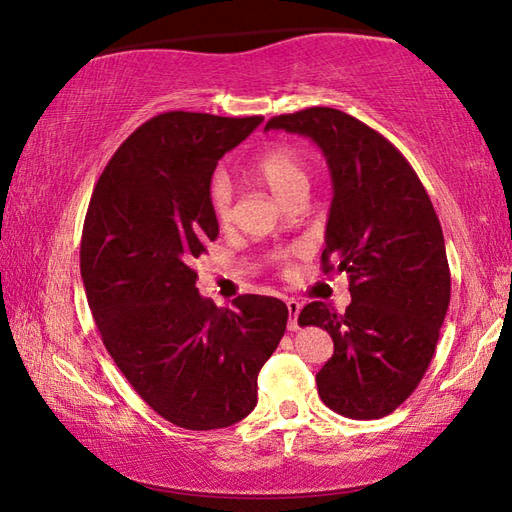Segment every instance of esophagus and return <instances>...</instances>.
Instances as JSON below:
<instances>
[{"label":"esophagus","instance_id":"34e87169","mask_svg":"<svg viewBox=\"0 0 512 512\" xmlns=\"http://www.w3.org/2000/svg\"><path fill=\"white\" fill-rule=\"evenodd\" d=\"M286 306H288V328L295 330L297 328L299 310H302V304H299L297 299H286Z\"/></svg>","mask_w":512,"mask_h":512}]
</instances>
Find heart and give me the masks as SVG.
<instances>
[{"instance_id": "obj_1", "label": "heart", "mask_w": 512, "mask_h": 512, "mask_svg": "<svg viewBox=\"0 0 512 512\" xmlns=\"http://www.w3.org/2000/svg\"><path fill=\"white\" fill-rule=\"evenodd\" d=\"M246 173L273 190V195L282 199L284 204L299 195H308L310 168L306 157L293 146H268L246 166ZM210 210H213L219 226H226L230 222V215H233V186L222 175L215 177L213 184H210ZM293 255L295 250L282 248L275 250L270 259H273V264L286 268Z\"/></svg>"}]
</instances>
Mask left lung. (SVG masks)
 <instances>
[{"mask_svg":"<svg viewBox=\"0 0 512 512\" xmlns=\"http://www.w3.org/2000/svg\"><path fill=\"white\" fill-rule=\"evenodd\" d=\"M270 128L313 139L333 177L322 270L348 275L353 302L342 315L322 302L299 313V326L324 328L335 344L317 393L344 417H386L422 382L450 302L433 202L408 159L342 110L304 108Z\"/></svg>","mask_w":512,"mask_h":512,"instance_id":"obj_1","label":"left lung"}]
</instances>
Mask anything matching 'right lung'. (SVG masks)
<instances>
[{
    "label": "right lung",
    "mask_w": 512,
    "mask_h": 512,
    "mask_svg": "<svg viewBox=\"0 0 512 512\" xmlns=\"http://www.w3.org/2000/svg\"><path fill=\"white\" fill-rule=\"evenodd\" d=\"M264 117L170 110L110 157L86 210L79 268L102 342L135 393L186 430L237 424L284 337L282 299L199 295L195 262L219 235L210 177Z\"/></svg>",
    "instance_id": "1"
}]
</instances>
